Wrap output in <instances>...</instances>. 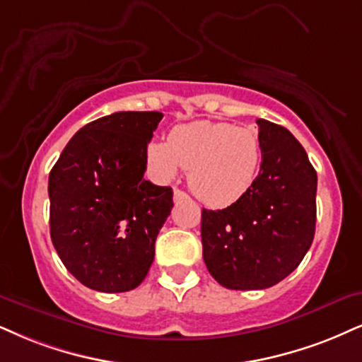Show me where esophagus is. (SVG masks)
<instances>
[{"label":"esophagus","mask_w":362,"mask_h":362,"mask_svg":"<svg viewBox=\"0 0 362 362\" xmlns=\"http://www.w3.org/2000/svg\"><path fill=\"white\" fill-rule=\"evenodd\" d=\"M189 196L185 193V191H181V189H174V202H182V199H188Z\"/></svg>","instance_id":"1"}]
</instances>
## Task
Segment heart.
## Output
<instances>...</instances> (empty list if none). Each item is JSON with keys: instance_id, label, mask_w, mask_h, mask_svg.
I'll use <instances>...</instances> for the list:
<instances>
[{"instance_id": "heart-1", "label": "heart", "mask_w": 362, "mask_h": 362, "mask_svg": "<svg viewBox=\"0 0 362 362\" xmlns=\"http://www.w3.org/2000/svg\"><path fill=\"white\" fill-rule=\"evenodd\" d=\"M147 159L160 180L189 169L193 193L209 206H228L252 189L262 166L258 134L233 124L196 120L174 127L168 142L153 141Z\"/></svg>"}]
</instances>
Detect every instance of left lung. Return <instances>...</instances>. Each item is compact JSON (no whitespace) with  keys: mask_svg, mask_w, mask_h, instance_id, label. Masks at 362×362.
Segmentation results:
<instances>
[{"mask_svg":"<svg viewBox=\"0 0 362 362\" xmlns=\"http://www.w3.org/2000/svg\"><path fill=\"white\" fill-rule=\"evenodd\" d=\"M262 166L252 189L225 209H203V258L231 290L269 288L297 269L315 233L317 173L287 129L257 120Z\"/></svg>","mask_w":362,"mask_h":362,"instance_id":"left-lung-1","label":"left lung"}]
</instances>
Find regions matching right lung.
Returning a JSON list of instances; mask_svg holds the SVG:
<instances>
[{
	"label": "right lung",
	"instance_id": "obj_1",
	"mask_svg": "<svg viewBox=\"0 0 362 362\" xmlns=\"http://www.w3.org/2000/svg\"><path fill=\"white\" fill-rule=\"evenodd\" d=\"M160 112H115L75 134L48 177L50 235L80 284L127 292L146 279L173 189L144 180Z\"/></svg>",
	"mask_w": 362,
	"mask_h": 362
}]
</instances>
